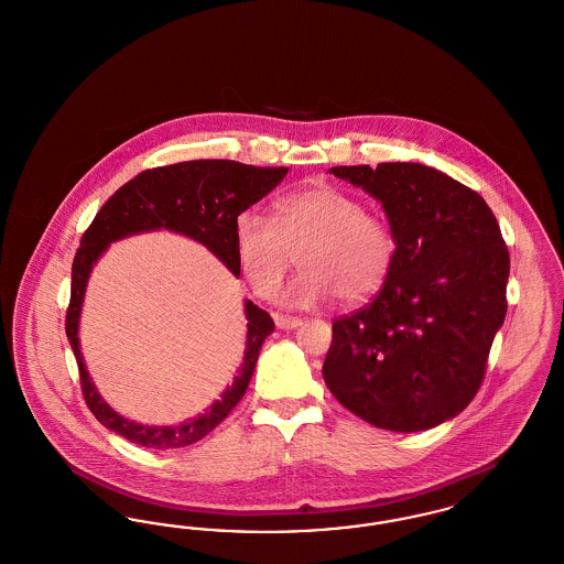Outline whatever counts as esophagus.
<instances>
[{
  "label": "esophagus",
  "instance_id": "1",
  "mask_svg": "<svg viewBox=\"0 0 564 564\" xmlns=\"http://www.w3.org/2000/svg\"><path fill=\"white\" fill-rule=\"evenodd\" d=\"M274 323L279 329H295L302 325V319L295 317H285V315H274Z\"/></svg>",
  "mask_w": 564,
  "mask_h": 564
}]
</instances>
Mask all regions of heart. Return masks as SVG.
<instances>
[{
    "mask_svg": "<svg viewBox=\"0 0 564 564\" xmlns=\"http://www.w3.org/2000/svg\"><path fill=\"white\" fill-rule=\"evenodd\" d=\"M237 262L251 288L270 295L294 256L302 272L281 295L295 308L322 304L336 294L361 304L382 290L395 258L398 239L380 215L345 189L317 184L285 194L274 205V221L242 212L235 221Z\"/></svg>",
    "mask_w": 564,
    "mask_h": 564,
    "instance_id": "obj_1",
    "label": "heart"
}]
</instances>
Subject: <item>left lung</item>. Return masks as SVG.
<instances>
[{
    "label": "left lung",
    "instance_id": "1",
    "mask_svg": "<svg viewBox=\"0 0 564 564\" xmlns=\"http://www.w3.org/2000/svg\"><path fill=\"white\" fill-rule=\"evenodd\" d=\"M382 205L398 239L375 300L332 323L323 380L378 430H431L463 412L482 384L508 313L510 253L474 189L421 162L332 166Z\"/></svg>",
    "mask_w": 564,
    "mask_h": 564
}]
</instances>
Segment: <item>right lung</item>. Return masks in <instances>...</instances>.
Returning <instances> with one entry per match:
<instances>
[{
    "label": "right lung",
    "mask_w": 564,
    "mask_h": 564,
    "mask_svg": "<svg viewBox=\"0 0 564 564\" xmlns=\"http://www.w3.org/2000/svg\"><path fill=\"white\" fill-rule=\"evenodd\" d=\"M288 175L285 166H253L232 161H189L159 166L139 173L124 184L93 219L82 237L72 267V300L67 308L65 332L80 370L82 393L95 419L109 431L129 442L171 451L184 448L214 431L228 412L241 402L247 384L258 364V355L272 334L274 322L269 313L245 300L247 340L241 368L232 384L224 389L205 412L180 425H141L124 419L97 391L86 370L80 350V315L86 285L93 267L109 249V245L141 232L169 230L205 245L215 258L239 276L241 267L235 249V221L251 205L262 200Z\"/></svg>",
    "instance_id": "right-lung-1"
}]
</instances>
